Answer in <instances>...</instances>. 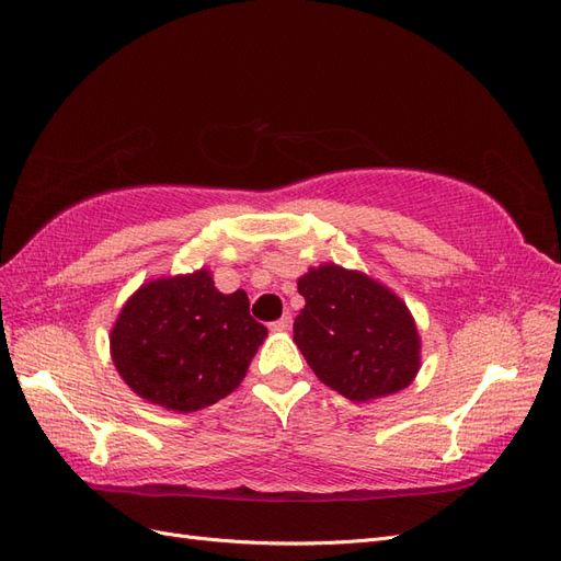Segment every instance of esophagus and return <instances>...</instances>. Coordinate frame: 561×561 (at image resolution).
Returning <instances> with one entry per match:
<instances>
[{
    "instance_id": "1",
    "label": "esophagus",
    "mask_w": 561,
    "mask_h": 561,
    "mask_svg": "<svg viewBox=\"0 0 561 561\" xmlns=\"http://www.w3.org/2000/svg\"><path fill=\"white\" fill-rule=\"evenodd\" d=\"M293 328V313H283L278 320L271 322V330H290Z\"/></svg>"
}]
</instances>
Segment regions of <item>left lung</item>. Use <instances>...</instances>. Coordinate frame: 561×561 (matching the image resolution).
<instances>
[{
    "label": "left lung",
    "instance_id": "1",
    "mask_svg": "<svg viewBox=\"0 0 561 561\" xmlns=\"http://www.w3.org/2000/svg\"><path fill=\"white\" fill-rule=\"evenodd\" d=\"M297 287L307 307L295 318V344L322 383L353 402L412 383L419 332L393 293L334 264L311 268Z\"/></svg>",
    "mask_w": 561,
    "mask_h": 561
}]
</instances>
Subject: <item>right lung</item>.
Returning a JSON list of instances; mask_svg holds the SVG:
<instances>
[{
	"instance_id": "add662e5",
	"label": "right lung",
	"mask_w": 561,
	"mask_h": 561,
	"mask_svg": "<svg viewBox=\"0 0 561 561\" xmlns=\"http://www.w3.org/2000/svg\"><path fill=\"white\" fill-rule=\"evenodd\" d=\"M264 336L248 295H222L201 268L142 285L126 301L110 342L118 375L135 393L186 414L227 398Z\"/></svg>"
}]
</instances>
